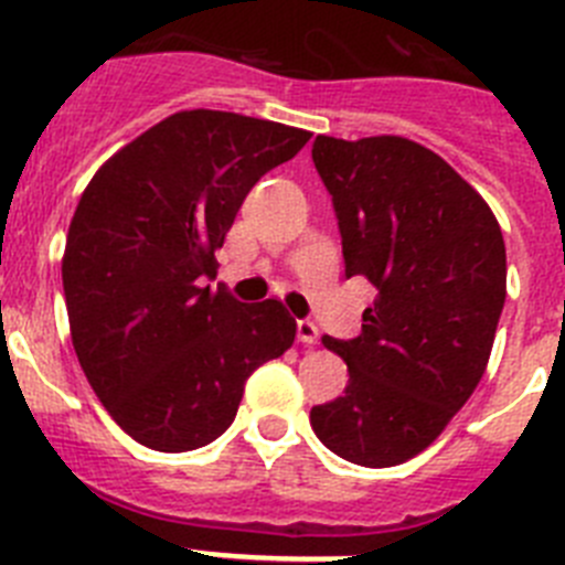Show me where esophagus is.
I'll return each mask as SVG.
<instances>
[{
  "mask_svg": "<svg viewBox=\"0 0 565 565\" xmlns=\"http://www.w3.org/2000/svg\"><path fill=\"white\" fill-rule=\"evenodd\" d=\"M297 339L302 344H317L319 331H317V326H313L311 319H299V322H297Z\"/></svg>",
  "mask_w": 565,
  "mask_h": 565,
  "instance_id": "34e87169",
  "label": "esophagus"
}]
</instances>
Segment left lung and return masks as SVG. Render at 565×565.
<instances>
[{"label": "left lung", "instance_id": "obj_1", "mask_svg": "<svg viewBox=\"0 0 565 565\" xmlns=\"http://www.w3.org/2000/svg\"><path fill=\"white\" fill-rule=\"evenodd\" d=\"M311 158L344 277L379 291L359 337L322 339L351 379L311 427L344 461L396 467L441 436L487 371L507 299L503 234L481 194L416 141L317 135Z\"/></svg>", "mask_w": 565, "mask_h": 565}]
</instances>
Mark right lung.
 I'll return each instance as SVG.
<instances>
[{"label": "right lung", "instance_id": "obj_1", "mask_svg": "<svg viewBox=\"0 0 565 565\" xmlns=\"http://www.w3.org/2000/svg\"><path fill=\"white\" fill-rule=\"evenodd\" d=\"M311 132L221 109H186L115 152L84 189L62 259L70 333L89 387L143 447L186 452L228 430L246 379L288 351L277 299L212 294L254 183Z\"/></svg>", "mask_w": 565, "mask_h": 565}]
</instances>
